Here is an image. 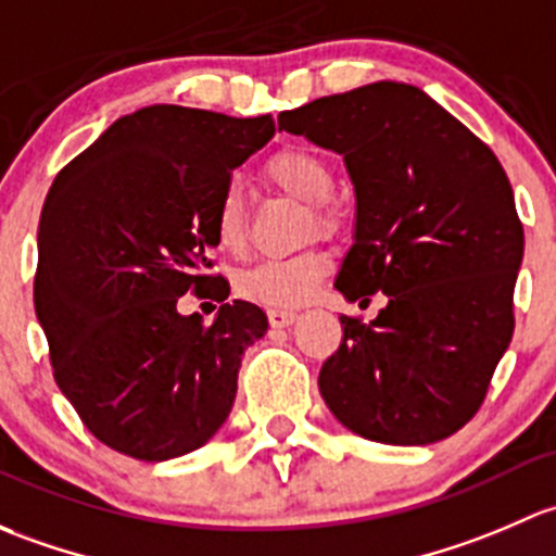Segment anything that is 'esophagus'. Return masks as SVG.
<instances>
[{
	"instance_id": "obj_1",
	"label": "esophagus",
	"mask_w": 556,
	"mask_h": 556,
	"mask_svg": "<svg viewBox=\"0 0 556 556\" xmlns=\"http://www.w3.org/2000/svg\"><path fill=\"white\" fill-rule=\"evenodd\" d=\"M267 318H270L273 326H278V329H283V326L294 324L296 313H294V311H278V307H273V311L267 313Z\"/></svg>"
}]
</instances>
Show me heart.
Listing matches in <instances>:
<instances>
[{"label":"heart","instance_id":"1","mask_svg":"<svg viewBox=\"0 0 556 556\" xmlns=\"http://www.w3.org/2000/svg\"><path fill=\"white\" fill-rule=\"evenodd\" d=\"M265 174L280 190L291 192L302 203H311L318 230H329L334 216L326 208V203L334 192V176L320 154L305 150V147H283L267 157ZM214 238L225 251H238L245 243V205L238 181H227L216 200ZM326 270H329V260L320 251L267 256L240 273L238 291L245 300L283 311V307H296L311 300Z\"/></svg>","mask_w":556,"mask_h":556}]
</instances>
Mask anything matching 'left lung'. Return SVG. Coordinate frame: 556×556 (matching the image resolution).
<instances>
[{
	"instance_id": "obj_1",
	"label": "left lung",
	"mask_w": 556,
	"mask_h": 556,
	"mask_svg": "<svg viewBox=\"0 0 556 556\" xmlns=\"http://www.w3.org/2000/svg\"><path fill=\"white\" fill-rule=\"evenodd\" d=\"M278 130L345 160L356 236L334 289L382 291L369 324L342 316L320 366L331 415L358 437L433 444L479 412L514 334L525 232L503 165L447 109L404 83H371L278 114Z\"/></svg>"
}]
</instances>
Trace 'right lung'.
Returning <instances> with one entry per match:
<instances>
[{
  "label": "right lung",
  "mask_w": 556,
  "mask_h": 556,
  "mask_svg": "<svg viewBox=\"0 0 556 556\" xmlns=\"http://www.w3.org/2000/svg\"><path fill=\"white\" fill-rule=\"evenodd\" d=\"M273 134L270 114L154 104L109 125L55 176L34 307L61 393L106 447L170 460L203 447L230 415L240 358L267 316L232 300L205 327L175 302L187 290L230 294L208 276L216 200Z\"/></svg>",
  "instance_id": "1"
}]
</instances>
